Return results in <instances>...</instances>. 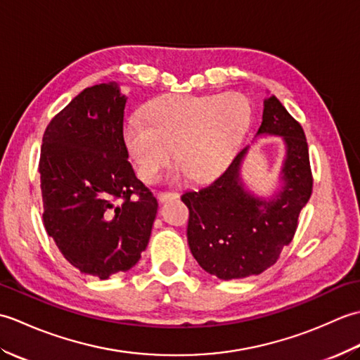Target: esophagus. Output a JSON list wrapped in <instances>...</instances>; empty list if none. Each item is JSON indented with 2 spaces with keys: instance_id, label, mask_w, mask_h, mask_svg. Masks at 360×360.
I'll return each mask as SVG.
<instances>
[{
  "instance_id": "esophagus-1",
  "label": "esophagus",
  "mask_w": 360,
  "mask_h": 360,
  "mask_svg": "<svg viewBox=\"0 0 360 360\" xmlns=\"http://www.w3.org/2000/svg\"><path fill=\"white\" fill-rule=\"evenodd\" d=\"M173 198H178V193H176V192H159L158 193V200L160 202L168 201V200H173Z\"/></svg>"
}]
</instances>
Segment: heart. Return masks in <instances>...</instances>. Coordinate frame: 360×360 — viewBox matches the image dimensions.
Wrapping results in <instances>:
<instances>
[{"instance_id": "heart-1", "label": "heart", "mask_w": 360, "mask_h": 360, "mask_svg": "<svg viewBox=\"0 0 360 360\" xmlns=\"http://www.w3.org/2000/svg\"><path fill=\"white\" fill-rule=\"evenodd\" d=\"M143 119L128 117L124 137L137 173L147 182L159 178L174 159L188 178H215L235 156L250 119L241 94L160 96L145 106Z\"/></svg>"}]
</instances>
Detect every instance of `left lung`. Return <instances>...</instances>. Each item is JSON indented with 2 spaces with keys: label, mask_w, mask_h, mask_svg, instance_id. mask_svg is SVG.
Wrapping results in <instances>:
<instances>
[{
  "label": "left lung",
  "mask_w": 360,
  "mask_h": 360,
  "mask_svg": "<svg viewBox=\"0 0 360 360\" xmlns=\"http://www.w3.org/2000/svg\"><path fill=\"white\" fill-rule=\"evenodd\" d=\"M283 136L286 159L281 192L269 201L244 190L240 165L243 148L223 174L209 186L181 196L188 207L187 240L205 272L221 280L258 275L277 263L292 241L298 215L312 193L308 142L302 125L275 96L264 101L263 122L257 134Z\"/></svg>",
  "instance_id": "8db88e82"
}]
</instances>
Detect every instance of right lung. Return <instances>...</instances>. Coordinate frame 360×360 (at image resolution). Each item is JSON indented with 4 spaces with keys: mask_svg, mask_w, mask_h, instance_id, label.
Returning <instances> with one entry per match:
<instances>
[{
    "mask_svg": "<svg viewBox=\"0 0 360 360\" xmlns=\"http://www.w3.org/2000/svg\"><path fill=\"white\" fill-rule=\"evenodd\" d=\"M125 103L116 83L83 89L46 127L38 162L46 232L101 280L139 262L158 212L128 160Z\"/></svg>",
    "mask_w": 360,
    "mask_h": 360,
    "instance_id": "obj_1",
    "label": "right lung"
}]
</instances>
